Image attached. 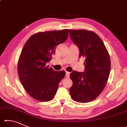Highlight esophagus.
Wrapping results in <instances>:
<instances>
[{
	"instance_id": "esophagus-1",
	"label": "esophagus",
	"mask_w": 127,
	"mask_h": 127,
	"mask_svg": "<svg viewBox=\"0 0 127 127\" xmlns=\"http://www.w3.org/2000/svg\"><path fill=\"white\" fill-rule=\"evenodd\" d=\"M65 77L66 78H68L69 77V74H70V72H68V71H66L65 72Z\"/></svg>"
}]
</instances>
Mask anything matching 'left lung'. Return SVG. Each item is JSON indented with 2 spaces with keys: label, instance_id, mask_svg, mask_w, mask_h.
<instances>
[{
  "label": "left lung",
  "instance_id": "obj_1",
  "mask_svg": "<svg viewBox=\"0 0 127 127\" xmlns=\"http://www.w3.org/2000/svg\"><path fill=\"white\" fill-rule=\"evenodd\" d=\"M71 40L78 46L79 58L84 57V72L70 73L73 86L70 94L79 103L91 102L102 93L110 71V59L103 41L97 34L85 29L69 30Z\"/></svg>",
  "mask_w": 127,
  "mask_h": 127
}]
</instances>
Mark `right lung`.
I'll return each mask as SVG.
<instances>
[{
	"label": "right lung",
	"instance_id": "add662e5",
	"mask_svg": "<svg viewBox=\"0 0 127 127\" xmlns=\"http://www.w3.org/2000/svg\"><path fill=\"white\" fill-rule=\"evenodd\" d=\"M68 36V29L39 32L25 43L18 61V73L25 91L35 99L47 102L56 95L65 72L54 70L46 63L52 59L57 46L65 41Z\"/></svg>",
	"mask_w": 127,
	"mask_h": 127
}]
</instances>
